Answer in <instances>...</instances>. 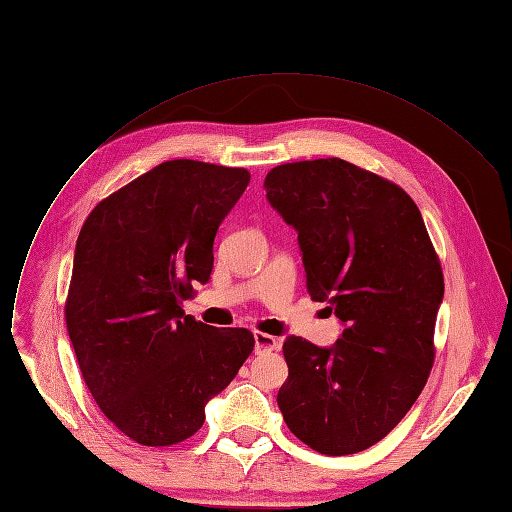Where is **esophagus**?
I'll return each instance as SVG.
<instances>
[{
    "mask_svg": "<svg viewBox=\"0 0 512 512\" xmlns=\"http://www.w3.org/2000/svg\"><path fill=\"white\" fill-rule=\"evenodd\" d=\"M279 349V339L273 335H266V333H256L254 335V351L258 355L262 353H270V351H277Z\"/></svg>",
    "mask_w": 512,
    "mask_h": 512,
    "instance_id": "esophagus-1",
    "label": "esophagus"
}]
</instances>
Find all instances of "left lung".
<instances>
[{
	"instance_id": "1",
	"label": "left lung",
	"mask_w": 512,
	"mask_h": 512,
	"mask_svg": "<svg viewBox=\"0 0 512 512\" xmlns=\"http://www.w3.org/2000/svg\"><path fill=\"white\" fill-rule=\"evenodd\" d=\"M264 188L297 231L310 297L345 322L330 349L285 341L279 409L316 453H359L401 422L428 382L440 258L411 196L343 159L277 165Z\"/></svg>"
}]
</instances>
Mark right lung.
<instances>
[{"mask_svg": "<svg viewBox=\"0 0 512 512\" xmlns=\"http://www.w3.org/2000/svg\"><path fill=\"white\" fill-rule=\"evenodd\" d=\"M250 184L244 167L165 161L103 198L80 229L66 324L80 374L109 422L144 446L204 424V405L254 351L248 328L184 314L213 270L221 221Z\"/></svg>", "mask_w": 512, "mask_h": 512, "instance_id": "add662e5", "label": "right lung"}]
</instances>
